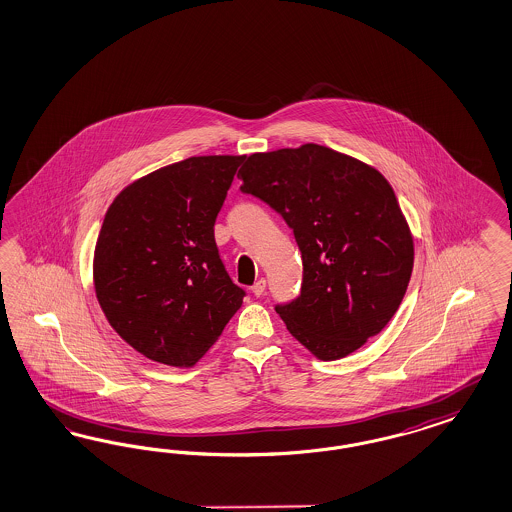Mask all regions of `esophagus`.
<instances>
[{"label":"esophagus","mask_w":512,"mask_h":512,"mask_svg":"<svg viewBox=\"0 0 512 512\" xmlns=\"http://www.w3.org/2000/svg\"><path fill=\"white\" fill-rule=\"evenodd\" d=\"M266 289V280L265 278H261V280H257V282L253 283V287H251V293L255 295V297H263L265 295Z\"/></svg>","instance_id":"1"}]
</instances>
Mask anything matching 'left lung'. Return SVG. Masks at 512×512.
Masks as SVG:
<instances>
[{
	"label": "left lung",
	"mask_w": 512,
	"mask_h": 512,
	"mask_svg": "<svg viewBox=\"0 0 512 512\" xmlns=\"http://www.w3.org/2000/svg\"><path fill=\"white\" fill-rule=\"evenodd\" d=\"M242 193L282 215L302 253L300 295L276 312L318 359L359 350L395 316L414 266L397 196L376 168L318 143L253 153Z\"/></svg>",
	"instance_id": "left-lung-1"
}]
</instances>
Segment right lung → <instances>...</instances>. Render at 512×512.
Returning a JSON list of instances; mask_svg holds the SVG:
<instances>
[{
    "label": "right lung",
    "instance_id": "1",
    "mask_svg": "<svg viewBox=\"0 0 512 512\" xmlns=\"http://www.w3.org/2000/svg\"><path fill=\"white\" fill-rule=\"evenodd\" d=\"M244 155L174 162L136 179L107 208L94 289L115 333L168 367H193L244 302L213 225Z\"/></svg>",
    "mask_w": 512,
    "mask_h": 512
}]
</instances>
